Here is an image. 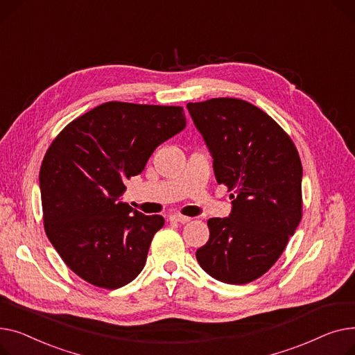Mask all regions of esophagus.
Segmentation results:
<instances>
[{
	"mask_svg": "<svg viewBox=\"0 0 355 355\" xmlns=\"http://www.w3.org/2000/svg\"><path fill=\"white\" fill-rule=\"evenodd\" d=\"M169 219H171V222H176V223H186L191 220L189 216H183V215H172Z\"/></svg>",
	"mask_w": 355,
	"mask_h": 355,
	"instance_id": "34e87169",
	"label": "esophagus"
}]
</instances>
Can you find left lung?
<instances>
[{"instance_id": "8db88e82", "label": "left lung", "mask_w": 355, "mask_h": 355, "mask_svg": "<svg viewBox=\"0 0 355 355\" xmlns=\"http://www.w3.org/2000/svg\"><path fill=\"white\" fill-rule=\"evenodd\" d=\"M187 109L218 183L234 192L231 216L207 220L209 241L196 259L220 282H252L278 261L302 218L298 150L272 117L245 100L218 97Z\"/></svg>"}]
</instances>
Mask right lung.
Returning a JSON list of instances; mask_svg holds the SVG:
<instances>
[{
  "mask_svg": "<svg viewBox=\"0 0 355 355\" xmlns=\"http://www.w3.org/2000/svg\"><path fill=\"white\" fill-rule=\"evenodd\" d=\"M184 126L180 106L107 101L53 140L40 169L44 229L81 279L117 289L141 272L164 219L117 198L124 180L141 173L157 146Z\"/></svg>",
  "mask_w": 355,
  "mask_h": 355,
  "instance_id": "1",
  "label": "right lung"
}]
</instances>
